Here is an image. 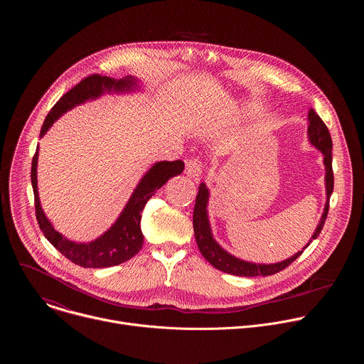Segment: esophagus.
<instances>
[{
    "mask_svg": "<svg viewBox=\"0 0 364 364\" xmlns=\"http://www.w3.org/2000/svg\"><path fill=\"white\" fill-rule=\"evenodd\" d=\"M185 173L191 178H198L202 173V162L199 161V158H191L186 161L185 165Z\"/></svg>",
    "mask_w": 364,
    "mask_h": 364,
    "instance_id": "esophagus-1",
    "label": "esophagus"
}]
</instances>
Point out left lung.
Instances as JSON below:
<instances>
[{
  "instance_id": "left-lung-1",
  "label": "left lung",
  "mask_w": 364,
  "mask_h": 364,
  "mask_svg": "<svg viewBox=\"0 0 364 364\" xmlns=\"http://www.w3.org/2000/svg\"><path fill=\"white\" fill-rule=\"evenodd\" d=\"M309 137L312 144L323 154V164L326 169V205L322 214V218L312 235V240H315L321 230L323 228L328 211H329V199L333 191V171H332V139L329 134V130L326 124L322 122V119L314 112V109H310L309 112ZM208 191L202 183L199 186V192L196 196V203H195V210H193V231H195V238L199 247V251L202 255L210 262L215 269L235 274V276H245V277H254V276H270L274 274L283 269H286L290 263H293L297 259L304 251L297 252L294 257L289 259L279 262V263H272V264H257L251 262L238 259L228 252H225L211 237L210 225H208ZM309 247V245H307ZM306 247V248H307ZM303 248V250H306Z\"/></svg>"
}]
</instances>
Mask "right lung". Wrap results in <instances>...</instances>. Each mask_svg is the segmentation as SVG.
<instances>
[{
  "mask_svg": "<svg viewBox=\"0 0 364 364\" xmlns=\"http://www.w3.org/2000/svg\"><path fill=\"white\" fill-rule=\"evenodd\" d=\"M134 78L126 77L122 80H113L110 77L101 74H91L81 80L74 88H71L67 94H64L55 105L53 106L46 116L41 137L49 130L53 123L68 109L75 105L82 104L88 100H95L105 91H127L134 85ZM36 165H38V149L32 159L31 179L35 195V211L36 220L43 231V235L50 241L53 247L60 251L67 259L82 267H109L120 264L126 260L133 258L143 247L144 235L140 228L141 211L149 202V199L156 193L169 178L179 175L183 171V161H162L144 175V178L137 185L134 193L132 195L129 203L122 211L117 221L101 235L98 240L90 244H75L73 241L65 240L61 234H58L46 218L43 210L41 208L39 196H38V178H36Z\"/></svg>",
  "mask_w": 364,
  "mask_h": 364,
  "instance_id": "right-lung-1",
  "label": "right lung"
}]
</instances>
